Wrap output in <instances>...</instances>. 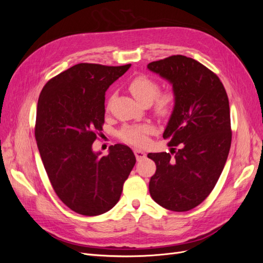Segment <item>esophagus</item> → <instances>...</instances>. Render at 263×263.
Wrapping results in <instances>:
<instances>
[{"label":"esophagus","mask_w":263,"mask_h":263,"mask_svg":"<svg viewBox=\"0 0 263 263\" xmlns=\"http://www.w3.org/2000/svg\"><path fill=\"white\" fill-rule=\"evenodd\" d=\"M134 154H135V157H136L137 160H141V159H144L146 157V154L144 153V151L140 150V149H134Z\"/></svg>","instance_id":"obj_1"}]
</instances>
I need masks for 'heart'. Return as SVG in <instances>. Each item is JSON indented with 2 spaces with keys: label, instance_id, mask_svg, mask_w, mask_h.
Returning <instances> with one entry per match:
<instances>
[{
  "label": "heart",
  "instance_id": "heart-1",
  "mask_svg": "<svg viewBox=\"0 0 263 263\" xmlns=\"http://www.w3.org/2000/svg\"><path fill=\"white\" fill-rule=\"evenodd\" d=\"M127 89L133 97L145 105L153 103V108L159 117H168L176 106L177 94L173 90L159 92L160 86L155 79L146 74L134 77L127 83ZM154 133V126L145 123L137 125H125L118 132V137L127 144L141 146L147 142V136Z\"/></svg>",
  "mask_w": 263,
  "mask_h": 263
}]
</instances>
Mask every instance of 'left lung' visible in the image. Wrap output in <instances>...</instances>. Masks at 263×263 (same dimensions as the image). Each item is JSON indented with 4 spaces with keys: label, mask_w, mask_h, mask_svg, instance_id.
<instances>
[{
    "label": "left lung",
    "mask_w": 263,
    "mask_h": 263,
    "mask_svg": "<svg viewBox=\"0 0 263 263\" xmlns=\"http://www.w3.org/2000/svg\"><path fill=\"white\" fill-rule=\"evenodd\" d=\"M148 69L170 81L177 94L163 133L170 154H148L157 166L149 192L162 208L186 212L211 194L226 163L232 145L228 97L212 70L185 55L153 61Z\"/></svg>",
    "instance_id": "8db88e82"
}]
</instances>
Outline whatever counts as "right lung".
<instances>
[{
  "instance_id": "add662e5",
  "label": "right lung",
  "mask_w": 263,
  "mask_h": 263,
  "mask_svg": "<svg viewBox=\"0 0 263 263\" xmlns=\"http://www.w3.org/2000/svg\"><path fill=\"white\" fill-rule=\"evenodd\" d=\"M129 67L78 63L39 95L35 137L47 176L61 202L84 216L114 208L136 163L125 145L110 146L101 158L92 151L104 124L105 92Z\"/></svg>"
}]
</instances>
